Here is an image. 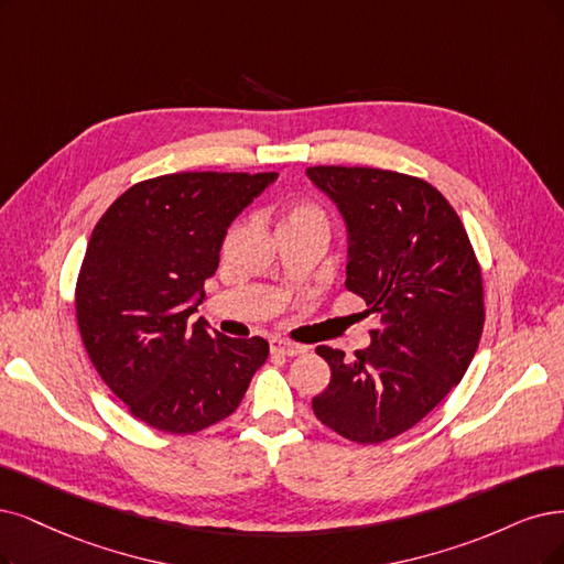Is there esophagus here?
<instances>
[{
	"label": "esophagus",
	"mask_w": 564,
	"mask_h": 564,
	"mask_svg": "<svg viewBox=\"0 0 564 564\" xmlns=\"http://www.w3.org/2000/svg\"><path fill=\"white\" fill-rule=\"evenodd\" d=\"M269 348H271V352H276V356H288V358L302 356V352L306 350L302 344H293V341H285V339H271Z\"/></svg>",
	"instance_id": "34e87169"
}]
</instances>
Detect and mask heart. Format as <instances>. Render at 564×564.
Masks as SVG:
<instances>
[{
    "instance_id": "1",
    "label": "heart",
    "mask_w": 564,
    "mask_h": 564,
    "mask_svg": "<svg viewBox=\"0 0 564 564\" xmlns=\"http://www.w3.org/2000/svg\"><path fill=\"white\" fill-rule=\"evenodd\" d=\"M297 225H318V227L327 229L325 214L321 212L316 204H308V202L290 204L285 212L281 214L279 227H297Z\"/></svg>"
}]
</instances>
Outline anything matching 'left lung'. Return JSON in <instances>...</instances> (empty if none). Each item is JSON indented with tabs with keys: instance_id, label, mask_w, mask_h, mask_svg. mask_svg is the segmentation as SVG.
<instances>
[{
	"instance_id": "1",
	"label": "left lung",
	"mask_w": 564,
	"mask_h": 564,
	"mask_svg": "<svg viewBox=\"0 0 564 564\" xmlns=\"http://www.w3.org/2000/svg\"><path fill=\"white\" fill-rule=\"evenodd\" d=\"M346 225V288L379 327L346 360L318 346L329 383L316 419L358 444L392 440L460 383L484 332V283L465 225L427 181L369 166H311Z\"/></svg>"
}]
</instances>
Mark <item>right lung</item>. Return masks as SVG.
I'll use <instances>...</instances> for the list:
<instances>
[{
    "label": "right lung",
    "instance_id": "obj_1",
    "mask_svg": "<svg viewBox=\"0 0 564 564\" xmlns=\"http://www.w3.org/2000/svg\"><path fill=\"white\" fill-rule=\"evenodd\" d=\"M276 172H185L132 185L99 218L76 283L83 346L145 425L193 434L232 413L269 344L191 323L227 227Z\"/></svg>",
    "mask_w": 564,
    "mask_h": 564
}]
</instances>
